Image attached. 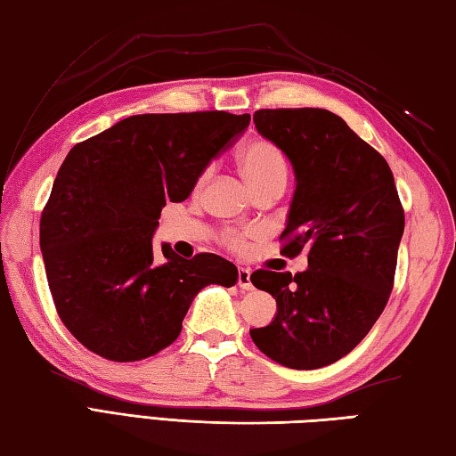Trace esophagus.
<instances>
[{"instance_id": "1", "label": "esophagus", "mask_w": 456, "mask_h": 456, "mask_svg": "<svg viewBox=\"0 0 456 456\" xmlns=\"http://www.w3.org/2000/svg\"><path fill=\"white\" fill-rule=\"evenodd\" d=\"M239 288H243V289H253V282H250V270L248 268H243L240 266L239 268Z\"/></svg>"}]
</instances>
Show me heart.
I'll return each mask as SVG.
<instances>
[{"mask_svg":"<svg viewBox=\"0 0 456 456\" xmlns=\"http://www.w3.org/2000/svg\"><path fill=\"white\" fill-rule=\"evenodd\" d=\"M239 168L256 193L268 188H284L288 180V162L276 144L268 139H253L237 152ZM209 180V170H203L196 180V191L203 190ZM250 233L240 229L223 231L221 240L229 248L243 250Z\"/></svg>","mask_w":456,"mask_h":456,"instance_id":"1","label":"heart"}]
</instances>
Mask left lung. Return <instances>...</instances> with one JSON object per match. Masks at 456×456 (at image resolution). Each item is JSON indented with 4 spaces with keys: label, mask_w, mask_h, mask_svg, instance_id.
Returning a JSON list of instances; mask_svg holds the SVG:
<instances>
[{
    "label": "left lung",
    "mask_w": 456,
    "mask_h": 456,
    "mask_svg": "<svg viewBox=\"0 0 456 456\" xmlns=\"http://www.w3.org/2000/svg\"><path fill=\"white\" fill-rule=\"evenodd\" d=\"M256 131L286 152L296 172L286 256L307 250L296 276L260 268L274 322L250 329L274 362L314 370L337 362L370 331L394 288L403 208L388 162L338 115L319 108L258 110Z\"/></svg>",
    "instance_id": "obj_1"
}]
</instances>
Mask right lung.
<instances>
[{
  "instance_id": "right-lung-1",
  "label": "right lung",
  "mask_w": 456,
  "mask_h": 456,
  "mask_svg": "<svg viewBox=\"0 0 456 456\" xmlns=\"http://www.w3.org/2000/svg\"><path fill=\"white\" fill-rule=\"evenodd\" d=\"M250 115L144 113L76 144L41 216V250L61 322L88 351L134 362L176 341L201 288L237 282L211 253L152 248L167 201L186 200Z\"/></svg>"
}]
</instances>
